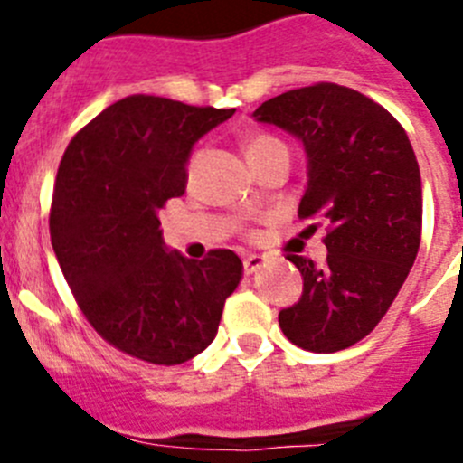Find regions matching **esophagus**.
<instances>
[{"instance_id":"1","label":"esophagus","mask_w":463,"mask_h":463,"mask_svg":"<svg viewBox=\"0 0 463 463\" xmlns=\"http://www.w3.org/2000/svg\"><path fill=\"white\" fill-rule=\"evenodd\" d=\"M264 258H261V255H246L244 258V273L246 275H250V273H255V270H260L261 266H264Z\"/></svg>"}]
</instances>
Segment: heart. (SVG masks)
Returning <instances> with one entry per match:
<instances>
[{
  "label": "heart",
  "instance_id": "1",
  "mask_svg": "<svg viewBox=\"0 0 463 463\" xmlns=\"http://www.w3.org/2000/svg\"><path fill=\"white\" fill-rule=\"evenodd\" d=\"M275 145H279V141H278V138H273V137H253V138H250V141H249V145H246V154H249V161H250V158L260 156V154H264L266 149L275 147ZM197 158H199V156L193 158V163H190V167L197 165Z\"/></svg>",
  "mask_w": 463,
  "mask_h": 463
}]
</instances>
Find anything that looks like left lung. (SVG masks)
I'll return each mask as SVG.
<instances>
[{
    "label": "left lung",
    "instance_id": "obj_1",
    "mask_svg": "<svg viewBox=\"0 0 463 463\" xmlns=\"http://www.w3.org/2000/svg\"><path fill=\"white\" fill-rule=\"evenodd\" d=\"M253 118L302 143L307 188L298 214L326 226L325 264L287 258L305 287L279 311V326L309 352L352 347L387 314L419 253L421 172L408 134L378 102L334 82L270 98Z\"/></svg>",
    "mask_w": 463,
    "mask_h": 463
}]
</instances>
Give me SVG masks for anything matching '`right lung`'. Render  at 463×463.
<instances>
[{"label":"right lung","instance_id":"right-lung-1","mask_svg":"<svg viewBox=\"0 0 463 463\" xmlns=\"http://www.w3.org/2000/svg\"><path fill=\"white\" fill-rule=\"evenodd\" d=\"M235 109L128 96L73 137L51 203V244L93 329L154 365L214 340L244 264L232 250L188 260L163 241L158 210L181 197L194 143Z\"/></svg>","mask_w":463,"mask_h":463}]
</instances>
